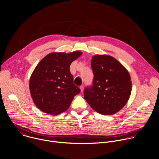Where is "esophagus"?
I'll return each instance as SVG.
<instances>
[{
    "label": "esophagus",
    "mask_w": 159,
    "mask_h": 159,
    "mask_svg": "<svg viewBox=\"0 0 159 159\" xmlns=\"http://www.w3.org/2000/svg\"><path fill=\"white\" fill-rule=\"evenodd\" d=\"M80 91L82 93L84 91V86L83 85H81L80 87Z\"/></svg>",
    "instance_id": "esophagus-1"
}]
</instances>
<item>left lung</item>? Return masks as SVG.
Listing matches in <instances>:
<instances>
[{
  "label": "left lung",
  "mask_w": 159,
  "mask_h": 159,
  "mask_svg": "<svg viewBox=\"0 0 159 159\" xmlns=\"http://www.w3.org/2000/svg\"><path fill=\"white\" fill-rule=\"evenodd\" d=\"M93 85L84 90V99L103 115H114L127 103L131 93L128 71L116 58L107 55L93 57Z\"/></svg>",
  "instance_id": "1"
}]
</instances>
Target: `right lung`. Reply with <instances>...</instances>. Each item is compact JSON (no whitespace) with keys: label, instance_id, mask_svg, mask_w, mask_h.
I'll return each instance as SVG.
<instances>
[{"label":"right lung","instance_id":"1","mask_svg":"<svg viewBox=\"0 0 159 159\" xmlns=\"http://www.w3.org/2000/svg\"><path fill=\"white\" fill-rule=\"evenodd\" d=\"M52 52L37 65L30 79V90L36 106L47 114L57 115L66 111L80 92L70 72L72 61L82 55Z\"/></svg>","mask_w":159,"mask_h":159}]
</instances>
